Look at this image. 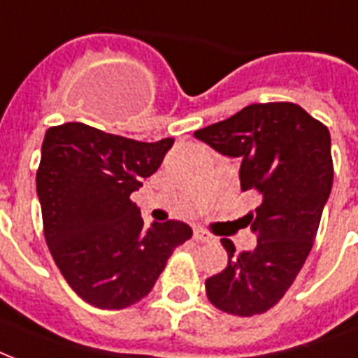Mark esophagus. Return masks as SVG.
I'll return each mask as SVG.
<instances>
[{"mask_svg": "<svg viewBox=\"0 0 358 358\" xmlns=\"http://www.w3.org/2000/svg\"><path fill=\"white\" fill-rule=\"evenodd\" d=\"M194 239L198 241V243H210L213 237L209 234H205L203 229H194Z\"/></svg>", "mask_w": 358, "mask_h": 358, "instance_id": "1", "label": "esophagus"}]
</instances>
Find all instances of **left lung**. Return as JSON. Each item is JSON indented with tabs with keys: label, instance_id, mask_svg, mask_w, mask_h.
Returning <instances> with one entry per match:
<instances>
[{
	"label": "left lung",
	"instance_id": "8db88e82",
	"mask_svg": "<svg viewBox=\"0 0 358 358\" xmlns=\"http://www.w3.org/2000/svg\"><path fill=\"white\" fill-rule=\"evenodd\" d=\"M194 136L239 157L243 192L262 198L246 215L257 246L237 254L231 241H220L228 267L205 280L207 299L226 314H265L289 289L314 245L334 177L329 129L299 104L265 102Z\"/></svg>",
	"mask_w": 358,
	"mask_h": 358
}]
</instances>
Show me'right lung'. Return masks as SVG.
Wrapping results in <instances>:
<instances>
[{
  "label": "right lung",
  "instance_id": "right-lung-1",
  "mask_svg": "<svg viewBox=\"0 0 358 358\" xmlns=\"http://www.w3.org/2000/svg\"><path fill=\"white\" fill-rule=\"evenodd\" d=\"M171 145V138L145 143L84 123L46 130L37 170L44 239L85 303L102 310L136 304L177 246L192 237L179 220L143 224L130 199Z\"/></svg>",
  "mask_w": 358,
  "mask_h": 358
}]
</instances>
